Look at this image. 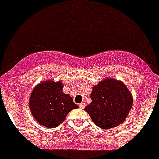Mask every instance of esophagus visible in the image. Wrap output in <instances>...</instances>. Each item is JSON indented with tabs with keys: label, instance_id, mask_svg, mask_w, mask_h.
<instances>
[{
	"label": "esophagus",
	"instance_id": "esophagus-1",
	"mask_svg": "<svg viewBox=\"0 0 159 159\" xmlns=\"http://www.w3.org/2000/svg\"><path fill=\"white\" fill-rule=\"evenodd\" d=\"M85 106H86L85 102H81V103H80V104H79V107H80V108H84L85 107Z\"/></svg>",
	"mask_w": 159,
	"mask_h": 159
}]
</instances>
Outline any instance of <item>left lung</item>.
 Wrapping results in <instances>:
<instances>
[{"mask_svg":"<svg viewBox=\"0 0 159 159\" xmlns=\"http://www.w3.org/2000/svg\"><path fill=\"white\" fill-rule=\"evenodd\" d=\"M92 102L84 108L96 126L111 129L127 119L133 104V97L122 81L107 78L92 87Z\"/></svg>","mask_w":159,"mask_h":159,"instance_id":"1","label":"left lung"}]
</instances>
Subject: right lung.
Segmentation results:
<instances>
[{"mask_svg": "<svg viewBox=\"0 0 159 159\" xmlns=\"http://www.w3.org/2000/svg\"><path fill=\"white\" fill-rule=\"evenodd\" d=\"M62 81L52 80L38 84L31 92L29 105L32 116L40 125L54 128L64 122L71 110L78 108L70 95L63 92Z\"/></svg>", "mask_w": 159, "mask_h": 159, "instance_id": "add662e5", "label": "right lung"}]
</instances>
